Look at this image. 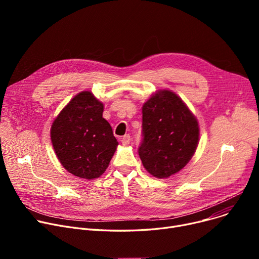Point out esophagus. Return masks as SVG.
<instances>
[{
  "label": "esophagus",
  "mask_w": 259,
  "mask_h": 259,
  "mask_svg": "<svg viewBox=\"0 0 259 259\" xmlns=\"http://www.w3.org/2000/svg\"><path fill=\"white\" fill-rule=\"evenodd\" d=\"M121 144L124 145V146H126V145H129V143H130V135L129 134H125L124 137L121 138Z\"/></svg>",
  "instance_id": "obj_1"
}]
</instances>
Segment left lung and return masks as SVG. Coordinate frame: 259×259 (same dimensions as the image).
Returning <instances> with one entry per match:
<instances>
[{"label": "left lung", "mask_w": 259, "mask_h": 259, "mask_svg": "<svg viewBox=\"0 0 259 259\" xmlns=\"http://www.w3.org/2000/svg\"><path fill=\"white\" fill-rule=\"evenodd\" d=\"M144 140L139 154L144 168L157 179L180 172L199 142L196 116L171 90H157L143 105Z\"/></svg>", "instance_id": "1"}]
</instances>
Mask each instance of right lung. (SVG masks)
I'll list each match as a JSON object with an SVG mask.
<instances>
[{
  "mask_svg": "<svg viewBox=\"0 0 259 259\" xmlns=\"http://www.w3.org/2000/svg\"><path fill=\"white\" fill-rule=\"evenodd\" d=\"M104 104L91 91H81L54 118L50 139L62 166L80 179H98L117 148L110 124L103 117Z\"/></svg>",
  "mask_w": 259,
  "mask_h": 259,
  "instance_id": "right-lung-1",
  "label": "right lung"
}]
</instances>
